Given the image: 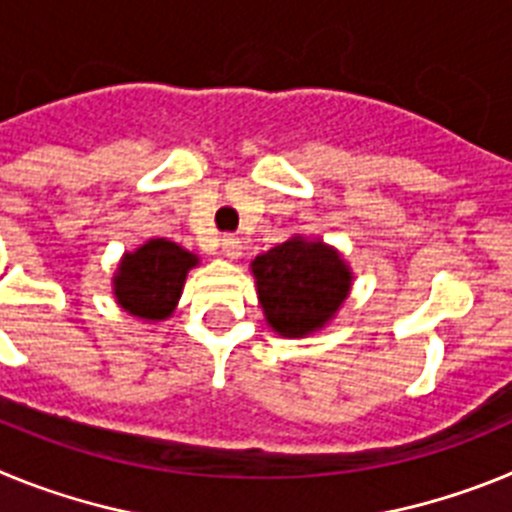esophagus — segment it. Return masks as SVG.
<instances>
[{
    "instance_id": "obj_1",
    "label": "esophagus",
    "mask_w": 512,
    "mask_h": 512,
    "mask_svg": "<svg viewBox=\"0 0 512 512\" xmlns=\"http://www.w3.org/2000/svg\"><path fill=\"white\" fill-rule=\"evenodd\" d=\"M220 246H223V253H225V256H228L230 261L241 259V256H243V243L238 241L235 235H225L223 243H220Z\"/></svg>"
}]
</instances>
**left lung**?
I'll return each mask as SVG.
<instances>
[{"label":"left lung","instance_id":"obj_1","mask_svg":"<svg viewBox=\"0 0 512 512\" xmlns=\"http://www.w3.org/2000/svg\"><path fill=\"white\" fill-rule=\"evenodd\" d=\"M266 325L282 338L323 330L351 295L354 271L336 246L295 233L251 261Z\"/></svg>","mask_w":512,"mask_h":512}]
</instances>
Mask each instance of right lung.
I'll return each instance as SVG.
<instances>
[{
  "label": "right lung",
  "mask_w": 512,
  "mask_h": 512,
  "mask_svg": "<svg viewBox=\"0 0 512 512\" xmlns=\"http://www.w3.org/2000/svg\"><path fill=\"white\" fill-rule=\"evenodd\" d=\"M194 266H200L197 253L166 238H148L135 251L122 253L112 274V295L133 318L161 323L174 315L189 269Z\"/></svg>",
  "instance_id": "right-lung-1"
}]
</instances>
